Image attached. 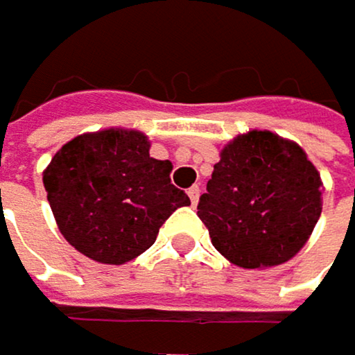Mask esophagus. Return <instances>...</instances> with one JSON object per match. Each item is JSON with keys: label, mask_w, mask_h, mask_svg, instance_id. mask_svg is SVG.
Masks as SVG:
<instances>
[{"label": "esophagus", "mask_w": 355, "mask_h": 355, "mask_svg": "<svg viewBox=\"0 0 355 355\" xmlns=\"http://www.w3.org/2000/svg\"><path fill=\"white\" fill-rule=\"evenodd\" d=\"M189 200H191V204H198V198H200V185H193V187H189Z\"/></svg>", "instance_id": "esophagus-1"}]
</instances>
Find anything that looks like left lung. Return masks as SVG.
<instances>
[{
	"label": "left lung",
	"instance_id": "left-lung-1",
	"mask_svg": "<svg viewBox=\"0 0 355 355\" xmlns=\"http://www.w3.org/2000/svg\"><path fill=\"white\" fill-rule=\"evenodd\" d=\"M322 193L320 172L296 142L253 130L223 146L198 217L232 264L279 266L309 241Z\"/></svg>",
	"mask_w": 355,
	"mask_h": 355
}]
</instances>
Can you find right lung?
<instances>
[{
  "instance_id": "1",
  "label": "right lung",
  "mask_w": 355,
  "mask_h": 355,
  "mask_svg": "<svg viewBox=\"0 0 355 355\" xmlns=\"http://www.w3.org/2000/svg\"><path fill=\"white\" fill-rule=\"evenodd\" d=\"M136 130H102L63 144L44 170V189L63 239L102 264H125L157 239L189 198L170 183L172 164L148 155Z\"/></svg>"
}]
</instances>
